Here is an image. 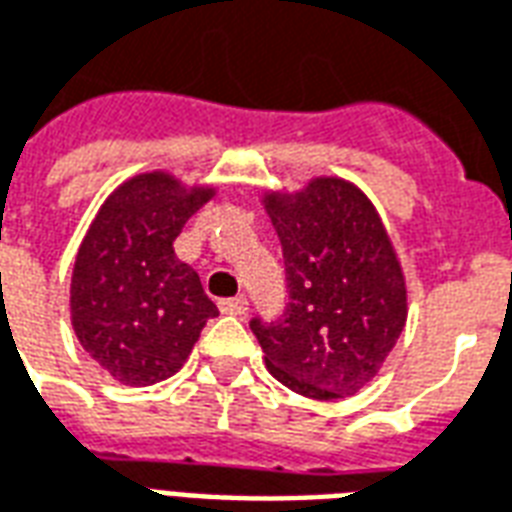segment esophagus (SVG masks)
Here are the masks:
<instances>
[{
	"instance_id": "esophagus-1",
	"label": "esophagus",
	"mask_w": 512,
	"mask_h": 512,
	"mask_svg": "<svg viewBox=\"0 0 512 512\" xmlns=\"http://www.w3.org/2000/svg\"><path fill=\"white\" fill-rule=\"evenodd\" d=\"M219 310H222L224 315H244V312L249 310V301H246L244 296H235V299H222L219 301Z\"/></svg>"
}]
</instances>
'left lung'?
<instances>
[{"label":"left lung","instance_id":"8db88e82","mask_svg":"<svg viewBox=\"0 0 512 512\" xmlns=\"http://www.w3.org/2000/svg\"><path fill=\"white\" fill-rule=\"evenodd\" d=\"M282 244L288 307L249 323L279 384L315 400L359 392L406 326V277L376 205L343 178L263 194Z\"/></svg>","mask_w":512,"mask_h":512}]
</instances>
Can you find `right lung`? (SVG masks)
I'll return each mask as SVG.
<instances>
[{
	"mask_svg": "<svg viewBox=\"0 0 512 512\" xmlns=\"http://www.w3.org/2000/svg\"><path fill=\"white\" fill-rule=\"evenodd\" d=\"M211 186H183L169 172L120 183L84 235L71 277V323L87 354L128 386L175 376L219 310L197 271L175 255L191 213Z\"/></svg>",
	"mask_w": 512,
	"mask_h": 512,
	"instance_id": "add662e5",
	"label": "right lung"
}]
</instances>
